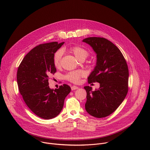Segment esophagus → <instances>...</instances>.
<instances>
[{"instance_id":"esophagus-1","label":"esophagus","mask_w":150,"mask_h":150,"mask_svg":"<svg viewBox=\"0 0 150 150\" xmlns=\"http://www.w3.org/2000/svg\"><path fill=\"white\" fill-rule=\"evenodd\" d=\"M78 88H79V87L77 86H71V90H76V89H77Z\"/></svg>"}]
</instances>
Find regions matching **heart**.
I'll return each mask as SVG.
<instances>
[{
	"label": "heart",
	"instance_id": "obj_1",
	"mask_svg": "<svg viewBox=\"0 0 150 150\" xmlns=\"http://www.w3.org/2000/svg\"><path fill=\"white\" fill-rule=\"evenodd\" d=\"M69 51L73 54L74 56L79 61H84L88 56V52L86 49L79 45H75L71 47ZM63 52L61 50H58L54 55L53 63L56 68H59L61 65V59L62 57ZM84 76V72L82 70H76L70 71L65 76V79L73 83H78L80 79Z\"/></svg>",
	"mask_w": 150,
	"mask_h": 150
}]
</instances>
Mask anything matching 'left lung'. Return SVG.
<instances>
[{"label":"left lung","instance_id":"8db88e82","mask_svg":"<svg viewBox=\"0 0 150 150\" xmlns=\"http://www.w3.org/2000/svg\"><path fill=\"white\" fill-rule=\"evenodd\" d=\"M96 54V64L88 77V83H99L94 91L89 86L86 92V111L96 118L112 114L124 101L128 91L129 70L119 48L105 38L91 37L83 40Z\"/></svg>","mask_w":150,"mask_h":150}]
</instances>
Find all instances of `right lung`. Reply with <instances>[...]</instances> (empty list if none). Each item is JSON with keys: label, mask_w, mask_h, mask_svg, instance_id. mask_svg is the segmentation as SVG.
<instances>
[{"label": "right lung", "mask_w": 150, "mask_h": 150, "mask_svg": "<svg viewBox=\"0 0 150 150\" xmlns=\"http://www.w3.org/2000/svg\"><path fill=\"white\" fill-rule=\"evenodd\" d=\"M64 42L40 44L29 52L20 64L17 80L27 106L37 116L50 120L57 117L64 107V99L70 92L66 84L58 89L49 87V77L56 71L54 54Z\"/></svg>", "instance_id": "obj_1"}]
</instances>
